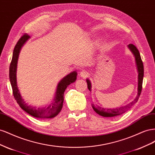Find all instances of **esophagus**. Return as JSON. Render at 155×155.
I'll list each match as a JSON object with an SVG mask.
<instances>
[{
	"mask_svg": "<svg viewBox=\"0 0 155 155\" xmlns=\"http://www.w3.org/2000/svg\"><path fill=\"white\" fill-rule=\"evenodd\" d=\"M88 72L86 70H82V71L80 72V76L82 78H86L88 76Z\"/></svg>",
	"mask_w": 155,
	"mask_h": 155,
	"instance_id": "esophagus-1",
	"label": "esophagus"
}]
</instances>
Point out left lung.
<instances>
[{"label": "left lung", "instance_id": "left-lung-1", "mask_svg": "<svg viewBox=\"0 0 155 155\" xmlns=\"http://www.w3.org/2000/svg\"><path fill=\"white\" fill-rule=\"evenodd\" d=\"M129 48L131 50V51L133 53L136 63H137L138 72V95L137 97L135 98L134 100L132 101L130 104H128L123 107H119L116 108V109H105V108H102L101 107L97 106L95 107L94 105H92L93 109L96 112L97 114L99 115L104 116V117H114L116 116L120 115L121 114L124 113L127 110H128L130 108L132 107L134 104L137 103L139 99V97L140 96V94L142 92V83H143V62L141 59V56H140V52L137 48L133 44L129 45ZM87 83L88 85V88L89 91H91V83L88 79H87Z\"/></svg>", "mask_w": 155, "mask_h": 155}]
</instances>
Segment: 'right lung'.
Here are the masks:
<instances>
[{
	"instance_id": "right-lung-1",
	"label": "right lung",
	"mask_w": 155,
	"mask_h": 155,
	"mask_svg": "<svg viewBox=\"0 0 155 155\" xmlns=\"http://www.w3.org/2000/svg\"><path fill=\"white\" fill-rule=\"evenodd\" d=\"M28 39V35H23L17 41L13 50V56L10 66V80L12 87L13 96L21 109L26 112L28 114L37 118H52L57 116L61 110L64 101V92L70 83H74L76 80L77 73L76 72L70 73L58 83L54 103L51 105L46 108H43H43L37 109L34 107L28 105L22 98L19 91L18 89L16 80V71L17 60L21 48Z\"/></svg>"
}]
</instances>
